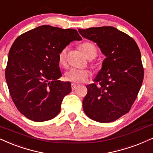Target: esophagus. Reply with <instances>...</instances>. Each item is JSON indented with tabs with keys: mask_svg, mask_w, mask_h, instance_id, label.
<instances>
[{
	"mask_svg": "<svg viewBox=\"0 0 153 153\" xmlns=\"http://www.w3.org/2000/svg\"><path fill=\"white\" fill-rule=\"evenodd\" d=\"M71 89H72V91H74V90H75L76 88V87L78 86L76 85V84H71Z\"/></svg>",
	"mask_w": 153,
	"mask_h": 153,
	"instance_id": "1",
	"label": "esophagus"
}]
</instances>
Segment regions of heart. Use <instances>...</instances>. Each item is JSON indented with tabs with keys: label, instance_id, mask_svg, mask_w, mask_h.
<instances>
[{
	"label": "heart",
	"instance_id": "heart-1",
	"mask_svg": "<svg viewBox=\"0 0 153 153\" xmlns=\"http://www.w3.org/2000/svg\"><path fill=\"white\" fill-rule=\"evenodd\" d=\"M80 50L87 59L95 57L97 54V50L95 45L92 42H85L80 45ZM67 48H63L58 54V60L60 65H65L67 59ZM91 75L88 70L86 69H77L71 68L65 72V78L67 81L73 82L74 84H81L84 82Z\"/></svg>",
	"mask_w": 153,
	"mask_h": 153
}]
</instances>
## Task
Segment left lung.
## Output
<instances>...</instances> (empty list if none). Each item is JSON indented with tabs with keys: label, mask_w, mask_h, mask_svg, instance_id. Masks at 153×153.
<instances>
[{
	"label": "left lung",
	"mask_w": 153,
	"mask_h": 153,
	"mask_svg": "<svg viewBox=\"0 0 153 153\" xmlns=\"http://www.w3.org/2000/svg\"><path fill=\"white\" fill-rule=\"evenodd\" d=\"M78 30L105 56L95 83L86 86L83 109L95 121L113 122L128 112L140 89L144 70L140 50L132 37L111 26Z\"/></svg>",
	"instance_id": "1"
}]
</instances>
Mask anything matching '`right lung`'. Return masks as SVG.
<instances>
[{"mask_svg": "<svg viewBox=\"0 0 153 153\" xmlns=\"http://www.w3.org/2000/svg\"><path fill=\"white\" fill-rule=\"evenodd\" d=\"M74 29L39 26L17 37L11 46L5 79L13 102L28 119L42 122L60 112L71 83L62 76L58 54L71 42L82 40Z\"/></svg>", "mask_w": 153, "mask_h": 153, "instance_id": "1", "label": "right lung"}]
</instances>
